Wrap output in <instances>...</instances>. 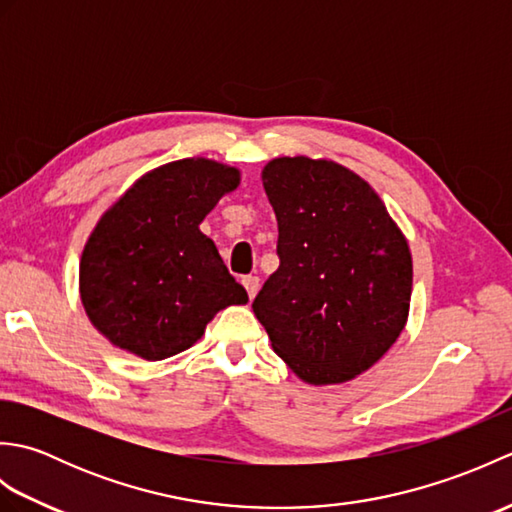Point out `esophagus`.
<instances>
[{
  "label": "esophagus",
  "instance_id": "esophagus-1",
  "mask_svg": "<svg viewBox=\"0 0 512 512\" xmlns=\"http://www.w3.org/2000/svg\"><path fill=\"white\" fill-rule=\"evenodd\" d=\"M242 284H244V288H246V292H248V297H250V299H255L257 290H259V277H255V275H246V277H242Z\"/></svg>",
  "mask_w": 512,
  "mask_h": 512
}]
</instances>
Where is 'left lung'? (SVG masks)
Masks as SVG:
<instances>
[{"mask_svg": "<svg viewBox=\"0 0 512 512\" xmlns=\"http://www.w3.org/2000/svg\"><path fill=\"white\" fill-rule=\"evenodd\" d=\"M262 182L277 215L279 268L253 301L255 317L303 383H347L405 330L407 239L378 193L339 162L275 158Z\"/></svg>", "mask_w": 512, "mask_h": 512, "instance_id": "obj_1", "label": "left lung"}]
</instances>
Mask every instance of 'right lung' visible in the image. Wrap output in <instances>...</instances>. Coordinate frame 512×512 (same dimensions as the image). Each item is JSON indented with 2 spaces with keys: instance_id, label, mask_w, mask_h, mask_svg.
I'll return each instance as SVG.
<instances>
[{
  "instance_id": "add662e5",
  "label": "right lung",
  "mask_w": 512,
  "mask_h": 512,
  "mask_svg": "<svg viewBox=\"0 0 512 512\" xmlns=\"http://www.w3.org/2000/svg\"><path fill=\"white\" fill-rule=\"evenodd\" d=\"M237 187L239 169L182 158L140 176L101 215L83 248L79 292L107 341L162 361L202 339L217 312L244 306L246 290L200 231Z\"/></svg>"
}]
</instances>
